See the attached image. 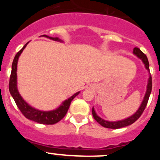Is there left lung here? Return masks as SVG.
Here are the masks:
<instances>
[{"label": "left lung", "instance_id": "8db88e82", "mask_svg": "<svg viewBox=\"0 0 160 160\" xmlns=\"http://www.w3.org/2000/svg\"><path fill=\"white\" fill-rule=\"evenodd\" d=\"M133 53L136 56L137 58H138L139 59H141L142 62V63L144 64V66L146 68V70L149 72V78H148V85H147V90L146 93H145V95H144L143 99H142V102H141L140 106L138 107V109L136 111V112L135 114H133L132 115H131L130 117L127 118H124L122 120H118V121H107V120L103 119L101 117H99L97 114V113L95 112V110L93 107L92 108V114L93 117H94V119L97 121L98 123L101 126L104 127V128H111V129H118V128H125V127H128V126L131 125L132 123L136 121L140 115L142 114V113L143 112L144 109L146 107L147 104H148V99H149L150 94L152 92V76H151V73H150V70H149V62H148V58L140 49L138 48L135 47L133 49Z\"/></svg>", "mask_w": 160, "mask_h": 160}]
</instances>
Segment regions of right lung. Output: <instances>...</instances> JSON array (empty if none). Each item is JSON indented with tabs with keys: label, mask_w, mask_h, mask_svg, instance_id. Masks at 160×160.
Here are the masks:
<instances>
[{
	"label": "right lung",
	"mask_w": 160,
	"mask_h": 160,
	"mask_svg": "<svg viewBox=\"0 0 160 160\" xmlns=\"http://www.w3.org/2000/svg\"><path fill=\"white\" fill-rule=\"evenodd\" d=\"M42 37H45V38H47L53 41L63 42V41L59 39L58 38H51V37H49L47 35H42ZM28 43L29 42L25 44V46H23V48L17 53L13 59V62H12V71H11L10 79H9V84H8L9 92H10V94L12 95L15 102H16L18 107L19 108L21 112L24 114V116L25 118H27L28 119L32 120V121H34V122L41 124L52 125V124L57 123L60 120H62L64 118L65 115L67 113L68 109L70 107L72 100L78 94H79L80 91L73 94L68 99H66L64 102H62V103L58 108L52 110V111H41V110H38V109L31 107L27 102H25L23 98L22 97V95L20 94L19 91H18L17 70H18V62L20 55L22 54V51L26 47Z\"/></svg>",
	"instance_id": "obj_1"
}]
</instances>
